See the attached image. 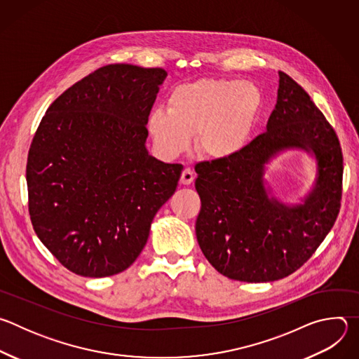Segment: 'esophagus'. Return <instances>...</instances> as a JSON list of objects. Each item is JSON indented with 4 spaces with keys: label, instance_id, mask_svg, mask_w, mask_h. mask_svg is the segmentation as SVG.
<instances>
[{
    "label": "esophagus",
    "instance_id": "1",
    "mask_svg": "<svg viewBox=\"0 0 359 359\" xmlns=\"http://www.w3.org/2000/svg\"><path fill=\"white\" fill-rule=\"evenodd\" d=\"M194 180V173L191 172V169L186 168L183 172H182V177H180V183L184 184V186H189L191 184Z\"/></svg>",
    "mask_w": 359,
    "mask_h": 359
}]
</instances>
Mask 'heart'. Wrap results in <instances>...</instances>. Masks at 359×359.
Returning <instances> with one entry per match:
<instances>
[{
    "mask_svg": "<svg viewBox=\"0 0 359 359\" xmlns=\"http://www.w3.org/2000/svg\"><path fill=\"white\" fill-rule=\"evenodd\" d=\"M262 104L260 89L251 82L198 79L176 86L168 97V109L150 111L147 132L166 159L186 151L196 133L200 156L226 161L248 144Z\"/></svg>",
    "mask_w": 359,
    "mask_h": 359,
    "instance_id": "b5f03b06",
    "label": "heart"
}]
</instances>
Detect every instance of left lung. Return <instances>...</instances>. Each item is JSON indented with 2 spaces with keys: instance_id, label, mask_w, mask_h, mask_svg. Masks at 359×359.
<instances>
[{
  "instance_id": "1",
  "label": "left lung",
  "mask_w": 359,
  "mask_h": 359,
  "mask_svg": "<svg viewBox=\"0 0 359 359\" xmlns=\"http://www.w3.org/2000/svg\"><path fill=\"white\" fill-rule=\"evenodd\" d=\"M267 132L226 161L194 170L201 209L196 220L204 257L223 276L245 283L284 278L309 260L332 229L342 193V151L335 130L292 78L278 72ZM285 149L316 159L318 175L301 203L269 196L265 166Z\"/></svg>"
}]
</instances>
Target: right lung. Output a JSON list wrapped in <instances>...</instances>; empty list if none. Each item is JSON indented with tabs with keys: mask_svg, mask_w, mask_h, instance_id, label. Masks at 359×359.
<instances>
[{
	"mask_svg": "<svg viewBox=\"0 0 359 359\" xmlns=\"http://www.w3.org/2000/svg\"><path fill=\"white\" fill-rule=\"evenodd\" d=\"M168 72L114 64L58 96L32 139L28 208L42 244L69 271L109 277L142 252L183 166L146 149L147 116Z\"/></svg>",
	"mask_w": 359,
	"mask_h": 359,
	"instance_id": "right-lung-1",
	"label": "right lung"
}]
</instances>
